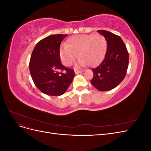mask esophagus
I'll use <instances>...</instances> for the list:
<instances>
[{
	"label": "esophagus",
	"instance_id": "esophagus-1",
	"mask_svg": "<svg viewBox=\"0 0 151 151\" xmlns=\"http://www.w3.org/2000/svg\"><path fill=\"white\" fill-rule=\"evenodd\" d=\"M83 70H75V73L76 74H79V73H81V72H83Z\"/></svg>",
	"mask_w": 151,
	"mask_h": 151
}]
</instances>
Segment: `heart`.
Here are the masks:
<instances>
[{
	"label": "heart",
	"mask_w": 151,
	"mask_h": 151,
	"mask_svg": "<svg viewBox=\"0 0 151 151\" xmlns=\"http://www.w3.org/2000/svg\"><path fill=\"white\" fill-rule=\"evenodd\" d=\"M107 47L106 40L100 34L73 36L68 39L67 45L60 48L63 63L70 65L77 57L81 65L93 66L101 60Z\"/></svg>",
	"instance_id": "1"
}]
</instances>
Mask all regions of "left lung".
Listing matches in <instances>:
<instances>
[{
  "instance_id": "obj_1",
  "label": "left lung",
  "mask_w": 151,
  "mask_h": 151,
  "mask_svg": "<svg viewBox=\"0 0 151 151\" xmlns=\"http://www.w3.org/2000/svg\"><path fill=\"white\" fill-rule=\"evenodd\" d=\"M107 42V50L102 62L92 69L91 83L98 90L107 91L120 84L127 74L129 52L119 36L106 30H98Z\"/></svg>"
}]
</instances>
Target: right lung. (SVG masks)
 Returning a JSON list of instances; mask_svg holds the SVG:
<instances>
[{"instance_id":"1","label":"right lung","mask_w":151,"mask_h":151,"mask_svg":"<svg viewBox=\"0 0 151 151\" xmlns=\"http://www.w3.org/2000/svg\"><path fill=\"white\" fill-rule=\"evenodd\" d=\"M67 35H53L40 40L32 52L30 74L35 86L44 94L58 96L65 93L74 70L60 62V45Z\"/></svg>"}]
</instances>
